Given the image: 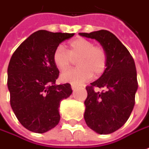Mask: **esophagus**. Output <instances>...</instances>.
Masks as SVG:
<instances>
[{"mask_svg": "<svg viewBox=\"0 0 149 149\" xmlns=\"http://www.w3.org/2000/svg\"><path fill=\"white\" fill-rule=\"evenodd\" d=\"M71 87L72 90H76L77 89H78V86H77V85H72Z\"/></svg>", "mask_w": 149, "mask_h": 149, "instance_id": "esophagus-1", "label": "esophagus"}]
</instances>
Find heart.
<instances>
[{
    "label": "heart",
    "instance_id": "b5f03b06",
    "mask_svg": "<svg viewBox=\"0 0 149 149\" xmlns=\"http://www.w3.org/2000/svg\"><path fill=\"white\" fill-rule=\"evenodd\" d=\"M78 68L64 72L60 78L64 82L81 85L103 73L107 64V54L103 47L94 45L86 38H79L68 43V51L63 46L57 47L53 53V61L60 71L70 67L77 60Z\"/></svg>",
    "mask_w": 149,
    "mask_h": 149
}]
</instances>
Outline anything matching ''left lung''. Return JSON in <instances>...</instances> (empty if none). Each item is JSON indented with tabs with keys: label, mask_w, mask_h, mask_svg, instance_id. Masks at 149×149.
Wrapping results in <instances>:
<instances>
[{
	"label": "left lung",
	"mask_w": 149,
	"mask_h": 149,
	"mask_svg": "<svg viewBox=\"0 0 149 149\" xmlns=\"http://www.w3.org/2000/svg\"><path fill=\"white\" fill-rule=\"evenodd\" d=\"M79 35L96 39L107 52V64L103 74L86 87L88 95L84 118L95 132L111 134L125 124L135 105L138 89L135 61L125 46L110 31L101 30ZM94 87L105 90L96 93Z\"/></svg>",
	"instance_id": "8db88e82"
}]
</instances>
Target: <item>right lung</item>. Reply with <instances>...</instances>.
I'll list each match as a JSON object with an SVG mask.
<instances>
[{
	"mask_svg": "<svg viewBox=\"0 0 149 149\" xmlns=\"http://www.w3.org/2000/svg\"><path fill=\"white\" fill-rule=\"evenodd\" d=\"M74 34L38 31L13 52L8 66L10 105L24 127L44 133L59 123L60 102L72 93L71 85H56L60 71L53 53Z\"/></svg>",
	"mask_w": 149,
	"mask_h": 149,
	"instance_id": "1",
	"label": "right lung"
}]
</instances>
